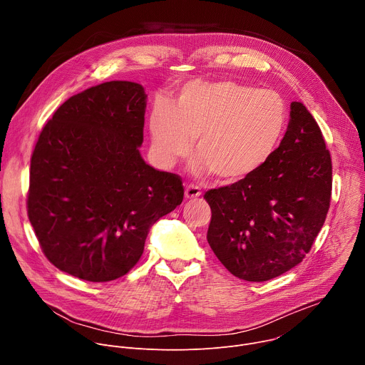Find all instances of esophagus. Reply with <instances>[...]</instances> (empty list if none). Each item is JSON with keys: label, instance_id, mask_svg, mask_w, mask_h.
<instances>
[{"label": "esophagus", "instance_id": "1", "mask_svg": "<svg viewBox=\"0 0 365 365\" xmlns=\"http://www.w3.org/2000/svg\"><path fill=\"white\" fill-rule=\"evenodd\" d=\"M200 195H202V190H200V187L196 186V185H187V186L185 187V196H186L187 199H196V197H199Z\"/></svg>", "mask_w": 365, "mask_h": 365}]
</instances>
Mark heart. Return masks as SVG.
<instances>
[{"label":"heart","mask_w":365,"mask_h":365,"mask_svg":"<svg viewBox=\"0 0 365 365\" xmlns=\"http://www.w3.org/2000/svg\"><path fill=\"white\" fill-rule=\"evenodd\" d=\"M286 123V102L274 91L234 81H193L169 103L155 101L148 130L153 153L163 168L185 159L195 138L193 169L232 183L270 160Z\"/></svg>","instance_id":"b5f03b06"}]
</instances>
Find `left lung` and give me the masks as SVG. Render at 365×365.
<instances>
[{"instance_id":"1","label":"left lung","mask_w":365,"mask_h":365,"mask_svg":"<svg viewBox=\"0 0 365 365\" xmlns=\"http://www.w3.org/2000/svg\"><path fill=\"white\" fill-rule=\"evenodd\" d=\"M332 162L322 131L302 102L290 103L287 131L270 160L251 176L207 190V242L225 269L266 282L310 251L331 202Z\"/></svg>"}]
</instances>
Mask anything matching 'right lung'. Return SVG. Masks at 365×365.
Returning <instances> with one entry per match:
<instances>
[{"instance_id": "right-lung-1", "label": "right lung", "mask_w": 365, "mask_h": 365, "mask_svg": "<svg viewBox=\"0 0 365 365\" xmlns=\"http://www.w3.org/2000/svg\"><path fill=\"white\" fill-rule=\"evenodd\" d=\"M145 98L135 82L92 86L65 101L38 135L27 214L48 262L73 277L127 274L151 225L183 200L180 176L140 154Z\"/></svg>"}]
</instances>
